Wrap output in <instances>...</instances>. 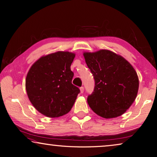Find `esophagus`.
I'll return each mask as SVG.
<instances>
[{"label": "esophagus", "mask_w": 157, "mask_h": 157, "mask_svg": "<svg viewBox=\"0 0 157 157\" xmlns=\"http://www.w3.org/2000/svg\"><path fill=\"white\" fill-rule=\"evenodd\" d=\"M79 90H80V93L83 94V91H84V88H83V87H80Z\"/></svg>", "instance_id": "obj_1"}]
</instances>
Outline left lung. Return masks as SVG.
<instances>
[{"label": "left lung", "instance_id": "8db88e82", "mask_svg": "<svg viewBox=\"0 0 157 157\" xmlns=\"http://www.w3.org/2000/svg\"><path fill=\"white\" fill-rule=\"evenodd\" d=\"M86 63L95 79L87 104L104 118L122 115L135 100L139 87L137 73L122 56L108 49L83 52Z\"/></svg>", "mask_w": 157, "mask_h": 157}]
</instances>
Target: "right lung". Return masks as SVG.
<instances>
[{"instance_id": "add662e5", "label": "right lung", "mask_w": 157, "mask_h": 157, "mask_svg": "<svg viewBox=\"0 0 157 157\" xmlns=\"http://www.w3.org/2000/svg\"><path fill=\"white\" fill-rule=\"evenodd\" d=\"M74 53L59 52L40 57L31 65L25 80L29 100L39 112L57 118L71 110L79 93L72 84L71 65Z\"/></svg>"}]
</instances>
